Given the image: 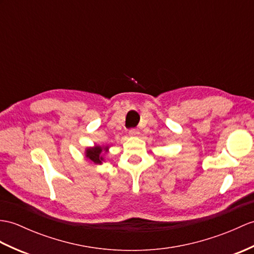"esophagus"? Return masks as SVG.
Here are the masks:
<instances>
[{
	"label": "esophagus",
	"instance_id": "obj_1",
	"mask_svg": "<svg viewBox=\"0 0 254 254\" xmlns=\"http://www.w3.org/2000/svg\"><path fill=\"white\" fill-rule=\"evenodd\" d=\"M128 134L131 135V136H137V135L139 134V131L136 128H132V129H129V131H128Z\"/></svg>",
	"mask_w": 254,
	"mask_h": 254
}]
</instances>
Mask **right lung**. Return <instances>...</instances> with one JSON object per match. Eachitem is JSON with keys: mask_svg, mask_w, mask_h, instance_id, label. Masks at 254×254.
I'll return each mask as SVG.
<instances>
[{"mask_svg": "<svg viewBox=\"0 0 254 254\" xmlns=\"http://www.w3.org/2000/svg\"><path fill=\"white\" fill-rule=\"evenodd\" d=\"M108 147H102V146H95L90 147L85 150V157L95 164H102L104 161V157L102 155L103 151H107Z\"/></svg>", "mask_w": 254, "mask_h": 254, "instance_id": "right-lung-1", "label": "right lung"}]
</instances>
